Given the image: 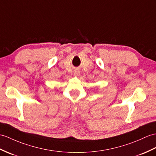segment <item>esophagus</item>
Returning <instances> with one entry per match:
<instances>
[{
	"mask_svg": "<svg viewBox=\"0 0 156 156\" xmlns=\"http://www.w3.org/2000/svg\"><path fill=\"white\" fill-rule=\"evenodd\" d=\"M74 75H76V76H78V75H80V72L78 70H76L75 71H74Z\"/></svg>",
	"mask_w": 156,
	"mask_h": 156,
	"instance_id": "obj_1",
	"label": "esophagus"
}]
</instances>
